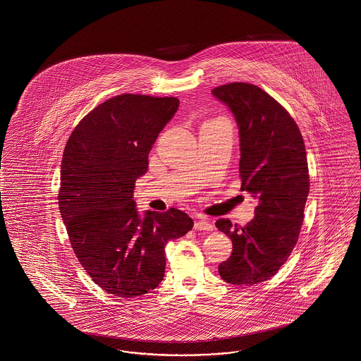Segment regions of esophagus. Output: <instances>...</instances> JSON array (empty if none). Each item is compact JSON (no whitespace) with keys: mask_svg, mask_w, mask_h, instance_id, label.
<instances>
[{"mask_svg":"<svg viewBox=\"0 0 361 361\" xmlns=\"http://www.w3.org/2000/svg\"><path fill=\"white\" fill-rule=\"evenodd\" d=\"M214 229V225L211 224V221L208 218H198L195 224V230H205V231H211Z\"/></svg>","mask_w":361,"mask_h":361,"instance_id":"1","label":"esophagus"}]
</instances>
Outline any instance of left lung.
I'll return each instance as SVG.
<instances>
[{"label":"left lung","instance_id":"left-lung-1","mask_svg":"<svg viewBox=\"0 0 361 361\" xmlns=\"http://www.w3.org/2000/svg\"><path fill=\"white\" fill-rule=\"evenodd\" d=\"M212 95L233 113L240 135L241 190L258 204L245 226L229 219L215 226L233 243L221 277L234 286H254L273 277L295 247L309 195V169L302 133L288 111L248 82H230Z\"/></svg>","mask_w":361,"mask_h":361}]
</instances>
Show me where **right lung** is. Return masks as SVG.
<instances>
[{
    "label": "right lung",
    "instance_id": "1",
    "mask_svg": "<svg viewBox=\"0 0 361 361\" xmlns=\"http://www.w3.org/2000/svg\"><path fill=\"white\" fill-rule=\"evenodd\" d=\"M179 107L176 98L124 94L90 111L66 143L59 209L75 257L106 293L135 298L159 287L165 244L193 229L180 209H136L135 180Z\"/></svg>",
    "mask_w": 361,
    "mask_h": 361
}]
</instances>
